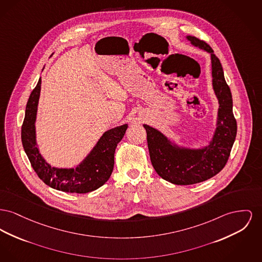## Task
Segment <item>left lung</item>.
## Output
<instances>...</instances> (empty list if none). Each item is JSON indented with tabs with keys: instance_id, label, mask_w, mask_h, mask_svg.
Listing matches in <instances>:
<instances>
[{
	"instance_id": "obj_1",
	"label": "left lung",
	"mask_w": 262,
	"mask_h": 262,
	"mask_svg": "<svg viewBox=\"0 0 262 262\" xmlns=\"http://www.w3.org/2000/svg\"><path fill=\"white\" fill-rule=\"evenodd\" d=\"M195 47L211 53L213 87L219 100V119L215 136L208 147L201 150L176 149L162 134L144 124L150 160L156 173L175 185H192L206 181L225 167L236 137V121L232 113L231 89L214 50L195 36H187Z\"/></svg>"
}]
</instances>
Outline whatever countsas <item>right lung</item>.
Segmentation results:
<instances>
[{"instance_id": "obj_1", "label": "right lung", "mask_w": 262, "mask_h": 262, "mask_svg": "<svg viewBox=\"0 0 262 262\" xmlns=\"http://www.w3.org/2000/svg\"><path fill=\"white\" fill-rule=\"evenodd\" d=\"M40 85L41 79L38 80L30 95L21 125V142L31 166L40 180L53 189L79 194L92 192L108 181L114 169L116 147L123 139L127 125L123 124L106 132L92 152L76 168L58 169L51 167L41 157L35 145L34 122Z\"/></svg>"}]
</instances>
